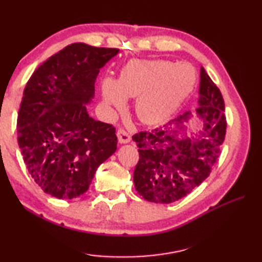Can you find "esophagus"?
Masks as SVG:
<instances>
[{"label":"esophagus","mask_w":262,"mask_h":262,"mask_svg":"<svg viewBox=\"0 0 262 262\" xmlns=\"http://www.w3.org/2000/svg\"><path fill=\"white\" fill-rule=\"evenodd\" d=\"M117 136L120 143H128V142L130 141V134L125 129V128H119L117 130Z\"/></svg>","instance_id":"esophagus-1"}]
</instances>
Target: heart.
<instances>
[{
    "label": "heart",
    "mask_w": 262,
    "mask_h": 262,
    "mask_svg": "<svg viewBox=\"0 0 262 262\" xmlns=\"http://www.w3.org/2000/svg\"><path fill=\"white\" fill-rule=\"evenodd\" d=\"M188 64L167 60H135L121 70L118 81L106 78L103 96L106 103L120 107L125 98H136L135 112L144 123H158L174 112L194 84Z\"/></svg>",
    "instance_id": "heart-1"
}]
</instances>
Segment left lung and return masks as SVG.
<instances>
[{"instance_id":"8db88e82","label":"left lung","mask_w":262,"mask_h":262,"mask_svg":"<svg viewBox=\"0 0 262 262\" xmlns=\"http://www.w3.org/2000/svg\"><path fill=\"white\" fill-rule=\"evenodd\" d=\"M199 104L196 112L205 123L203 133L194 140L179 139L177 132L162 127L133 136L140 155L134 184L137 193L147 201H178L209 177L225 139L227 118L223 96L203 68ZM188 118L189 112H186L170 123L179 126Z\"/></svg>"}]
</instances>
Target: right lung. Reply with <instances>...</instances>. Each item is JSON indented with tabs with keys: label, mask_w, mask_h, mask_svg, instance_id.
<instances>
[{
	"label": "right lung",
	"mask_w": 262,
	"mask_h": 262,
	"mask_svg": "<svg viewBox=\"0 0 262 262\" xmlns=\"http://www.w3.org/2000/svg\"><path fill=\"white\" fill-rule=\"evenodd\" d=\"M118 48L75 42L52 55L26 83L17 118L18 145L33 180L56 199L85 193L117 150L115 128L89 117L99 69Z\"/></svg>",
	"instance_id": "right-lung-1"
}]
</instances>
